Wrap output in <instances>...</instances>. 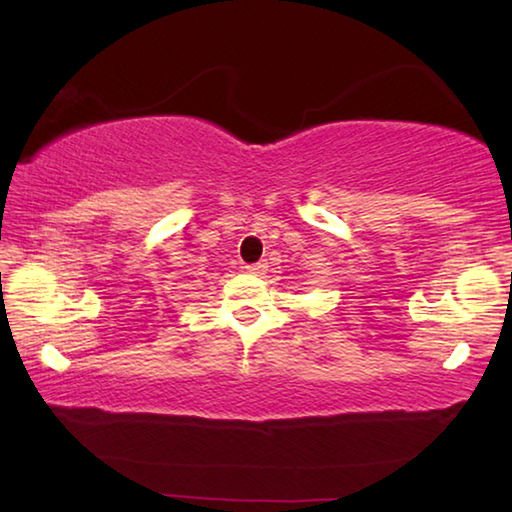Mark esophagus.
Returning a JSON list of instances; mask_svg holds the SVG:
<instances>
[{
    "label": "esophagus",
    "mask_w": 512,
    "mask_h": 512,
    "mask_svg": "<svg viewBox=\"0 0 512 512\" xmlns=\"http://www.w3.org/2000/svg\"><path fill=\"white\" fill-rule=\"evenodd\" d=\"M246 271H248V273H253V275H264V273L268 271V266H266L264 262H257V264H250V266H246Z\"/></svg>",
    "instance_id": "esophagus-1"
}]
</instances>
